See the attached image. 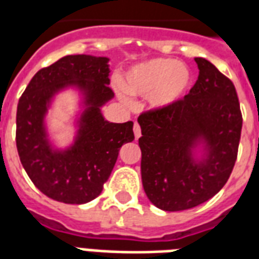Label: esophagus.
<instances>
[{"instance_id":"obj_1","label":"esophagus","mask_w":259,"mask_h":259,"mask_svg":"<svg viewBox=\"0 0 259 259\" xmlns=\"http://www.w3.org/2000/svg\"><path fill=\"white\" fill-rule=\"evenodd\" d=\"M134 134H135V139H139L140 135H142V130H140V125L138 123L134 124Z\"/></svg>"}]
</instances>
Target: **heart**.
I'll return each mask as SVG.
<instances>
[{
  "mask_svg": "<svg viewBox=\"0 0 259 259\" xmlns=\"http://www.w3.org/2000/svg\"><path fill=\"white\" fill-rule=\"evenodd\" d=\"M190 73L185 65L173 59H152L136 65L125 74L124 88L128 93L150 97L154 108L173 105L188 89Z\"/></svg>",
  "mask_w": 259,
  "mask_h": 259,
  "instance_id": "b5f03b06",
  "label": "heart"
}]
</instances>
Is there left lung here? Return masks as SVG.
I'll return each instance as SVG.
<instances>
[{"label": "left lung", "mask_w": 259, "mask_h": 259, "mask_svg": "<svg viewBox=\"0 0 259 259\" xmlns=\"http://www.w3.org/2000/svg\"><path fill=\"white\" fill-rule=\"evenodd\" d=\"M194 61L200 71L189 93L138 117L144 192L163 211H184L213 197L238 157L242 112L235 86L211 62ZM200 141L207 157L194 162L191 148Z\"/></svg>", "instance_id": "8db88e82"}]
</instances>
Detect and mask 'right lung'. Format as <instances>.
Returning <instances> with one entry per match:
<instances>
[{
  "mask_svg": "<svg viewBox=\"0 0 259 259\" xmlns=\"http://www.w3.org/2000/svg\"><path fill=\"white\" fill-rule=\"evenodd\" d=\"M108 58L67 55L39 70L24 90L16 115V146L33 185L47 197L85 204L100 196L121 146L135 139L134 123H109L100 111L115 94L109 88ZM69 84L85 94L88 108L78 136L65 152L53 150L45 136L44 115L53 94Z\"/></svg>",
  "mask_w": 259,
  "mask_h": 259,
  "instance_id": "1",
  "label": "right lung"
}]
</instances>
